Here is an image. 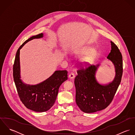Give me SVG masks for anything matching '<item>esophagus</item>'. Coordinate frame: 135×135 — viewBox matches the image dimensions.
Instances as JSON below:
<instances>
[{
	"instance_id": "esophagus-1",
	"label": "esophagus",
	"mask_w": 135,
	"mask_h": 135,
	"mask_svg": "<svg viewBox=\"0 0 135 135\" xmlns=\"http://www.w3.org/2000/svg\"><path fill=\"white\" fill-rule=\"evenodd\" d=\"M75 77V75L74 73H70L69 75V78H70V79H72V78H74Z\"/></svg>"
}]
</instances>
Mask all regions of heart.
<instances>
[{
	"label": "heart",
	"instance_id": "b5f03b06",
	"mask_svg": "<svg viewBox=\"0 0 135 135\" xmlns=\"http://www.w3.org/2000/svg\"><path fill=\"white\" fill-rule=\"evenodd\" d=\"M91 54L83 58L81 61V64L84 66H87L91 64L95 58L96 57V53L94 51V49L90 47H86L81 49L79 52V55L80 56L87 55L88 54Z\"/></svg>",
	"mask_w": 135,
	"mask_h": 135
}]
</instances>
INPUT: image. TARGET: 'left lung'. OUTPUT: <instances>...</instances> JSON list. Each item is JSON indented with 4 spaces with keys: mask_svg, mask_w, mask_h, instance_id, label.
I'll return each mask as SVG.
<instances>
[{
    "mask_svg": "<svg viewBox=\"0 0 135 135\" xmlns=\"http://www.w3.org/2000/svg\"><path fill=\"white\" fill-rule=\"evenodd\" d=\"M111 43V50L107 59L115 68V76L112 81L102 85L97 81L96 73L100 64L77 71L74 80L76 102L85 113H94L105 109L112 102L120 83L123 74L122 56L115 44L112 41Z\"/></svg>",
    "mask_w": 135,
    "mask_h": 135,
    "instance_id": "8db88e82",
    "label": "left lung"
}]
</instances>
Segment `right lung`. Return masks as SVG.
Returning <instances> with one entry per match:
<instances>
[{
    "label": "right lung",
    "mask_w": 135,
    "mask_h": 135,
    "mask_svg": "<svg viewBox=\"0 0 135 135\" xmlns=\"http://www.w3.org/2000/svg\"><path fill=\"white\" fill-rule=\"evenodd\" d=\"M43 36V33L33 36L20 47L16 53L13 68V79L21 101L27 109L37 112L47 111L54 105L60 86L68 79L66 70L56 71L51 76L36 85L25 84L21 79L20 49L28 41Z\"/></svg>",
    "instance_id": "right-lung-1"
}]
</instances>
